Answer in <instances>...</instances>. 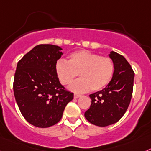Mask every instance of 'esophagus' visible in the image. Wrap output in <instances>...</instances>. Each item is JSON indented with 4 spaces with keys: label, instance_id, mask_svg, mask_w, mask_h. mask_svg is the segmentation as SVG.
Returning <instances> with one entry per match:
<instances>
[{
    "label": "esophagus",
    "instance_id": "34e87169",
    "mask_svg": "<svg viewBox=\"0 0 151 151\" xmlns=\"http://www.w3.org/2000/svg\"><path fill=\"white\" fill-rule=\"evenodd\" d=\"M81 96V94H78V93H74V95H73V97L75 98V99H77V98H78V97H80Z\"/></svg>",
    "mask_w": 151,
    "mask_h": 151
}]
</instances>
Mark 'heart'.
<instances>
[{
	"mask_svg": "<svg viewBox=\"0 0 151 151\" xmlns=\"http://www.w3.org/2000/svg\"><path fill=\"white\" fill-rule=\"evenodd\" d=\"M114 72V64L111 58L87 50H78L70 54L69 60H58L55 73L63 85L69 84L79 73L80 79L73 81L68 88L75 93H83L92 89L101 91L110 83Z\"/></svg>",
	"mask_w": 151,
	"mask_h": 151,
	"instance_id": "obj_1",
	"label": "heart"
}]
</instances>
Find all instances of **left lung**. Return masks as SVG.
I'll return each instance as SVG.
<instances>
[{
	"mask_svg": "<svg viewBox=\"0 0 151 151\" xmlns=\"http://www.w3.org/2000/svg\"><path fill=\"white\" fill-rule=\"evenodd\" d=\"M108 55L114 64L112 79L103 90L90 95L91 107L84 113L87 121L99 127L114 124L124 116L134 87V73L124 57L114 51Z\"/></svg>",
	"mask_w": 151,
	"mask_h": 151,
	"instance_id": "left-lung-1",
	"label": "left lung"
}]
</instances>
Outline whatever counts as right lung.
I'll use <instances>...</instances> for the list:
<instances>
[{"label":"right lung","instance_id":"1","mask_svg":"<svg viewBox=\"0 0 151 151\" xmlns=\"http://www.w3.org/2000/svg\"><path fill=\"white\" fill-rule=\"evenodd\" d=\"M62 48L53 44H40L17 63L14 81V93L21 114L30 124L45 128L60 121L66 105L73 93L60 84L55 64Z\"/></svg>","mask_w":151,"mask_h":151}]
</instances>
